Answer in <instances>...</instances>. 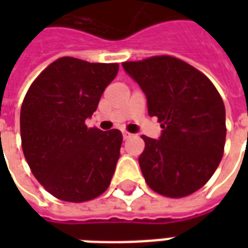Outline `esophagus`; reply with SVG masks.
<instances>
[{"instance_id": "esophagus-1", "label": "esophagus", "mask_w": 248, "mask_h": 248, "mask_svg": "<svg viewBox=\"0 0 248 248\" xmlns=\"http://www.w3.org/2000/svg\"><path fill=\"white\" fill-rule=\"evenodd\" d=\"M122 135H124V140H129V138H131V137H133V134H131V133H127V131H124V133H122Z\"/></svg>"}]
</instances>
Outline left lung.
<instances>
[{
	"mask_svg": "<svg viewBox=\"0 0 248 248\" xmlns=\"http://www.w3.org/2000/svg\"><path fill=\"white\" fill-rule=\"evenodd\" d=\"M147 98L162 135H142L140 166L151 190L183 198L208 182L222 161L226 110L220 94L203 73L171 56L122 63Z\"/></svg>",
	"mask_w": 248,
	"mask_h": 248,
	"instance_id": "1",
	"label": "left lung"
}]
</instances>
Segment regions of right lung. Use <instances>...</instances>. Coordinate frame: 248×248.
Returning <instances> with one entry per match:
<instances>
[{"label":"right lung","instance_id":"obj_1","mask_svg":"<svg viewBox=\"0 0 248 248\" xmlns=\"http://www.w3.org/2000/svg\"><path fill=\"white\" fill-rule=\"evenodd\" d=\"M118 69L62 57L30 85L21 106V145L33 175L53 197L79 203L108 190L122 133L87 127L85 121Z\"/></svg>","mask_w":248,"mask_h":248}]
</instances>
